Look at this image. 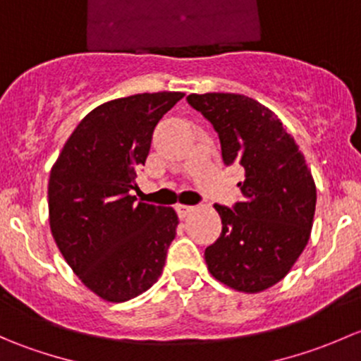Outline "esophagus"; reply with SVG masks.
Wrapping results in <instances>:
<instances>
[{
  "label": "esophagus",
  "mask_w": 361,
  "mask_h": 361,
  "mask_svg": "<svg viewBox=\"0 0 361 361\" xmlns=\"http://www.w3.org/2000/svg\"><path fill=\"white\" fill-rule=\"evenodd\" d=\"M176 209H178V213H180V216H187V214L192 213L195 207L194 206H187V204H178Z\"/></svg>",
  "instance_id": "esophagus-1"
}]
</instances>
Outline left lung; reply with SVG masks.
I'll list each match as a JSON object with an SVG mask.
<instances>
[{"label": "left lung", "instance_id": "obj_1", "mask_svg": "<svg viewBox=\"0 0 361 361\" xmlns=\"http://www.w3.org/2000/svg\"><path fill=\"white\" fill-rule=\"evenodd\" d=\"M218 133L225 166H241L243 201L214 204L221 234L204 251L213 278L258 293L281 281L309 241L316 185L295 140L269 108L243 94H190Z\"/></svg>", "mask_w": 361, "mask_h": 361}]
</instances>
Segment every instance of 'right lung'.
<instances>
[{"instance_id": "add662e5", "label": "right lung", "mask_w": 361, "mask_h": 361, "mask_svg": "<svg viewBox=\"0 0 361 361\" xmlns=\"http://www.w3.org/2000/svg\"><path fill=\"white\" fill-rule=\"evenodd\" d=\"M183 92L134 94L94 108L50 171V231L83 285L108 302L147 292L176 235L173 207L136 202L152 134Z\"/></svg>"}]
</instances>
